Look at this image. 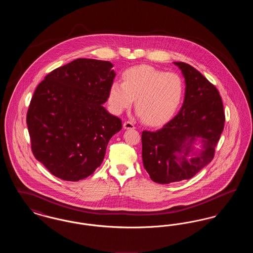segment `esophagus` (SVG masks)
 I'll return each instance as SVG.
<instances>
[{
	"label": "esophagus",
	"mask_w": 253,
	"mask_h": 253,
	"mask_svg": "<svg viewBox=\"0 0 253 253\" xmlns=\"http://www.w3.org/2000/svg\"><path fill=\"white\" fill-rule=\"evenodd\" d=\"M123 128L125 130H132V129H134L135 127H134V125L132 124V122H131V121H125L123 123Z\"/></svg>",
	"instance_id": "obj_1"
}]
</instances>
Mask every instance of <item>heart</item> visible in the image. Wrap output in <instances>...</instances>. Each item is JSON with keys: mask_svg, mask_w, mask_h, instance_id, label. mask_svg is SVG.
Segmentation results:
<instances>
[{"mask_svg": "<svg viewBox=\"0 0 253 253\" xmlns=\"http://www.w3.org/2000/svg\"><path fill=\"white\" fill-rule=\"evenodd\" d=\"M123 83L114 82L108 102L116 114L132 105L149 125H159L173 116L184 96V84L175 73H164L150 65H137L122 75Z\"/></svg>", "mask_w": 253, "mask_h": 253, "instance_id": "b5f03b06", "label": "heart"}]
</instances>
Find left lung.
I'll return each mask as SVG.
<instances>
[{"label":"left lung","instance_id":"left-lung-1","mask_svg":"<svg viewBox=\"0 0 253 253\" xmlns=\"http://www.w3.org/2000/svg\"><path fill=\"white\" fill-rule=\"evenodd\" d=\"M185 79L178 114L156 132L143 131L142 160L151 179L169 184L193 177L214 157L225 114L216 87L192 65L173 62ZM200 143L201 149L194 147Z\"/></svg>","mask_w":253,"mask_h":253}]
</instances>
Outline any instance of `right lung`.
Instances as JSON below:
<instances>
[{
	"mask_svg": "<svg viewBox=\"0 0 253 253\" xmlns=\"http://www.w3.org/2000/svg\"><path fill=\"white\" fill-rule=\"evenodd\" d=\"M110 61L77 59L38 85L26 116L34 157L62 180L91 175L121 119L103 107L116 77Z\"/></svg>",
	"mask_w": 253,
	"mask_h": 253,
	"instance_id": "obj_1",
	"label": "right lung"
}]
</instances>
